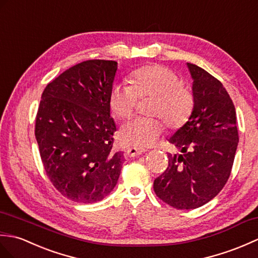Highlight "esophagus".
I'll use <instances>...</instances> for the list:
<instances>
[{
    "instance_id": "esophagus-1",
    "label": "esophagus",
    "mask_w": 258,
    "mask_h": 258,
    "mask_svg": "<svg viewBox=\"0 0 258 258\" xmlns=\"http://www.w3.org/2000/svg\"><path fill=\"white\" fill-rule=\"evenodd\" d=\"M146 150L145 149H140V148H128L127 151H125V157H130V158H135L137 156H140V154L144 153Z\"/></svg>"
}]
</instances>
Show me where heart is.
<instances>
[{
    "label": "heart",
    "instance_id": "heart-1",
    "mask_svg": "<svg viewBox=\"0 0 258 258\" xmlns=\"http://www.w3.org/2000/svg\"><path fill=\"white\" fill-rule=\"evenodd\" d=\"M130 81L131 84L112 85L109 107L113 116L127 119L134 113L138 98L152 97L148 113L156 117H138L125 122L119 131L123 145L150 147L164 129L163 119L170 129H179L191 118L196 104L194 95L182 85L173 71L160 65H147L131 74Z\"/></svg>",
    "mask_w": 258,
    "mask_h": 258
}]
</instances>
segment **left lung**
<instances>
[{"label": "left lung", "instance_id": "obj_1", "mask_svg": "<svg viewBox=\"0 0 258 258\" xmlns=\"http://www.w3.org/2000/svg\"><path fill=\"white\" fill-rule=\"evenodd\" d=\"M193 78L194 110L169 139L181 151L153 182L157 197L177 210L202 207L220 193L231 175L238 144L236 111L222 83L187 62Z\"/></svg>", "mask_w": 258, "mask_h": 258}]
</instances>
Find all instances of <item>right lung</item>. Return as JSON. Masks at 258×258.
Masks as SVG:
<instances>
[{
	"instance_id": "right-lung-1",
	"label": "right lung",
	"mask_w": 258,
	"mask_h": 258,
	"mask_svg": "<svg viewBox=\"0 0 258 258\" xmlns=\"http://www.w3.org/2000/svg\"><path fill=\"white\" fill-rule=\"evenodd\" d=\"M116 71L114 60H85L42 94L35 120L39 154L51 184L72 201H100L117 184L124 157L112 148L117 128L109 94Z\"/></svg>"
}]
</instances>
